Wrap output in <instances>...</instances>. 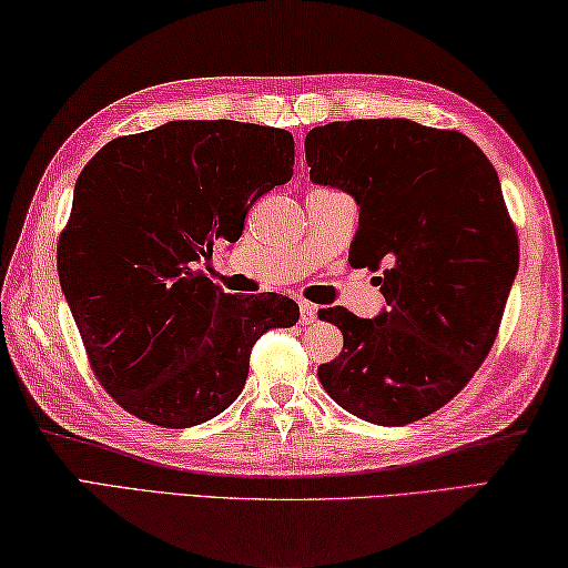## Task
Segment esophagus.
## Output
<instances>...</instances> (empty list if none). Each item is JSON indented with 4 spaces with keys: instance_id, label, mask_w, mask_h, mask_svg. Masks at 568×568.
I'll return each instance as SVG.
<instances>
[{
    "instance_id": "obj_1",
    "label": "esophagus",
    "mask_w": 568,
    "mask_h": 568,
    "mask_svg": "<svg viewBox=\"0 0 568 568\" xmlns=\"http://www.w3.org/2000/svg\"><path fill=\"white\" fill-rule=\"evenodd\" d=\"M316 316H320V310L310 302H300V322L302 324H314Z\"/></svg>"
}]
</instances>
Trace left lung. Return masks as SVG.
<instances>
[{"instance_id": "8db88e82", "label": "left lung", "mask_w": 568, "mask_h": 568, "mask_svg": "<svg viewBox=\"0 0 568 568\" xmlns=\"http://www.w3.org/2000/svg\"><path fill=\"white\" fill-rule=\"evenodd\" d=\"M312 182L359 204L349 262L369 266L386 312L320 320L344 349L320 366L332 399L404 426L452 402L489 356L519 268V236L494 166L469 136L409 119H352L306 134Z\"/></svg>"}]
</instances>
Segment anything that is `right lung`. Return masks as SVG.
Returning <instances> with one entry per match:
<instances>
[{
  "label": "right lung",
  "mask_w": 568,
  "mask_h": 568,
  "mask_svg": "<svg viewBox=\"0 0 568 568\" xmlns=\"http://www.w3.org/2000/svg\"><path fill=\"white\" fill-rule=\"evenodd\" d=\"M292 174L286 129L229 119L116 136L82 169L59 284L89 366L124 412L164 429L214 419L242 394L258 336L300 320L286 296L226 294L194 268Z\"/></svg>",
  "instance_id": "add662e5"
}]
</instances>
